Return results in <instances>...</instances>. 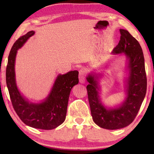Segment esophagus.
Returning a JSON list of instances; mask_svg holds the SVG:
<instances>
[{
    "instance_id": "34e87169",
    "label": "esophagus",
    "mask_w": 154,
    "mask_h": 154,
    "mask_svg": "<svg viewBox=\"0 0 154 154\" xmlns=\"http://www.w3.org/2000/svg\"><path fill=\"white\" fill-rule=\"evenodd\" d=\"M79 82L81 83H85L86 79V71L85 69H82L79 71Z\"/></svg>"
}]
</instances>
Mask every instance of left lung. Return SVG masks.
Segmentation results:
<instances>
[{
  "label": "left lung",
  "mask_w": 154,
  "mask_h": 154,
  "mask_svg": "<svg viewBox=\"0 0 154 154\" xmlns=\"http://www.w3.org/2000/svg\"><path fill=\"white\" fill-rule=\"evenodd\" d=\"M120 40L114 48V54H124L128 60L129 77L126 81V97L119 107L107 109L99 95L98 75L89 74L87 86L93 120L98 126L108 130H116L128 126L134 120L146 96L147 78L144 57L139 42L128 31L120 29Z\"/></svg>",
  "instance_id": "obj_1"
}]
</instances>
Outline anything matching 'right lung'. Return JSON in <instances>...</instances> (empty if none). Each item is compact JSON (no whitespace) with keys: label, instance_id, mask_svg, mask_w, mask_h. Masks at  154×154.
I'll return each instance as SVG.
<instances>
[{"label":"right lung","instance_id":"1","mask_svg":"<svg viewBox=\"0 0 154 154\" xmlns=\"http://www.w3.org/2000/svg\"><path fill=\"white\" fill-rule=\"evenodd\" d=\"M28 32L15 42L10 51L6 70V81L13 108L20 119L34 128L52 130L63 123L66 117L69 97L72 88L79 83L77 71L59 75L46 99L40 103H32L23 97L16 86L14 64L17 50L34 34Z\"/></svg>","mask_w":154,"mask_h":154}]
</instances>
